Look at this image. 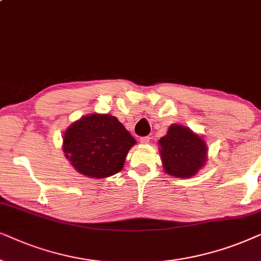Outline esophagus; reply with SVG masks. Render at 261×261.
<instances>
[{"label": "esophagus", "instance_id": "34e87169", "mask_svg": "<svg viewBox=\"0 0 261 261\" xmlns=\"http://www.w3.org/2000/svg\"><path fill=\"white\" fill-rule=\"evenodd\" d=\"M150 140H151L150 136H144V137H141L140 138V142H141L142 144H148L149 142H150Z\"/></svg>", "mask_w": 261, "mask_h": 261}]
</instances>
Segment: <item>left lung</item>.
<instances>
[{
  "label": "left lung",
  "mask_w": 261,
  "mask_h": 261,
  "mask_svg": "<svg viewBox=\"0 0 261 261\" xmlns=\"http://www.w3.org/2000/svg\"><path fill=\"white\" fill-rule=\"evenodd\" d=\"M159 143L163 168L169 175L191 178L206 161V144L198 135L181 125H172Z\"/></svg>",
  "instance_id": "1"
}]
</instances>
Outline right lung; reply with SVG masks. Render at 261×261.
Masks as SVG:
<instances>
[{
	"label": "right lung",
	"mask_w": 261,
	"mask_h": 261,
	"mask_svg": "<svg viewBox=\"0 0 261 261\" xmlns=\"http://www.w3.org/2000/svg\"><path fill=\"white\" fill-rule=\"evenodd\" d=\"M135 143V138L116 117L90 114L68 127L63 151L76 171L99 179L121 171Z\"/></svg>",
	"instance_id": "right-lung-1"
}]
</instances>
